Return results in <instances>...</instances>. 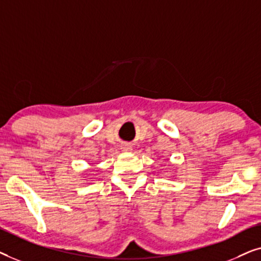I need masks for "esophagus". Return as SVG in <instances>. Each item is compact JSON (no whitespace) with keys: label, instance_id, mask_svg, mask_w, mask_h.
I'll return each instance as SVG.
<instances>
[{"label":"esophagus","instance_id":"1","mask_svg":"<svg viewBox=\"0 0 261 261\" xmlns=\"http://www.w3.org/2000/svg\"><path fill=\"white\" fill-rule=\"evenodd\" d=\"M122 151H124V152H129V151H132V146L129 145V144H123L122 145Z\"/></svg>","mask_w":261,"mask_h":261}]
</instances>
